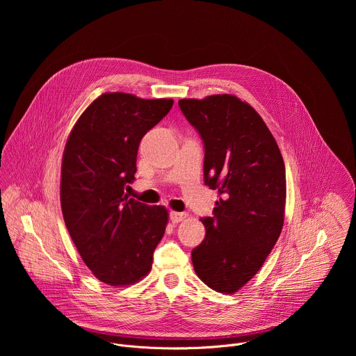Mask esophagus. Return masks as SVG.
Instances as JSON below:
<instances>
[{
  "mask_svg": "<svg viewBox=\"0 0 356 356\" xmlns=\"http://www.w3.org/2000/svg\"><path fill=\"white\" fill-rule=\"evenodd\" d=\"M188 217V214L186 213H177V211H172L170 213V221L173 224H177V222H181L183 220H186Z\"/></svg>",
  "mask_w": 356,
  "mask_h": 356,
  "instance_id": "obj_1",
  "label": "esophagus"
}]
</instances>
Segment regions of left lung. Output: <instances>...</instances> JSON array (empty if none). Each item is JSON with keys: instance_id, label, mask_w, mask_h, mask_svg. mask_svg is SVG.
Instances as JSON below:
<instances>
[{"instance_id": "8db88e82", "label": "left lung", "mask_w": 356, "mask_h": 356, "mask_svg": "<svg viewBox=\"0 0 356 356\" xmlns=\"http://www.w3.org/2000/svg\"><path fill=\"white\" fill-rule=\"evenodd\" d=\"M179 106L204 142V183L217 190L206 238L191 250L197 276L232 294L265 264L284 222L286 170L269 128L231 94L184 98Z\"/></svg>"}]
</instances>
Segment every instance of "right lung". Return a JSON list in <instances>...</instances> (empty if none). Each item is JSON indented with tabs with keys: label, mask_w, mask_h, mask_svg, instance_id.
Masks as SVG:
<instances>
[{
	"label": "right lung",
	"mask_w": 356,
	"mask_h": 356,
	"mask_svg": "<svg viewBox=\"0 0 356 356\" xmlns=\"http://www.w3.org/2000/svg\"><path fill=\"white\" fill-rule=\"evenodd\" d=\"M172 106L170 98L106 92L67 138L60 177L65 224L87 268L106 284L128 286L145 277L165 234L168 210L129 198L125 187L136 173L140 139Z\"/></svg>",
	"instance_id": "obj_1"
}]
</instances>
